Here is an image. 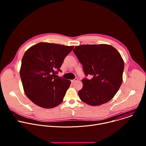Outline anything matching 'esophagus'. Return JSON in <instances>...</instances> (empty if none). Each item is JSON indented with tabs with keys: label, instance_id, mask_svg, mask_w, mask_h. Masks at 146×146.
I'll return each instance as SVG.
<instances>
[{
	"label": "esophagus",
	"instance_id": "34e87169",
	"mask_svg": "<svg viewBox=\"0 0 146 146\" xmlns=\"http://www.w3.org/2000/svg\"><path fill=\"white\" fill-rule=\"evenodd\" d=\"M78 80V78H75L74 80H72V82H75V81H77Z\"/></svg>",
	"mask_w": 146,
	"mask_h": 146
}]
</instances>
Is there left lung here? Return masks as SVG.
<instances>
[{
    "mask_svg": "<svg viewBox=\"0 0 146 146\" xmlns=\"http://www.w3.org/2000/svg\"><path fill=\"white\" fill-rule=\"evenodd\" d=\"M73 52L82 65L86 76L78 92L80 99L89 105L99 106L110 101L122 82L124 62L119 52L108 44L76 46Z\"/></svg>",
    "mask_w": 146,
    "mask_h": 146,
    "instance_id": "1",
    "label": "left lung"
}]
</instances>
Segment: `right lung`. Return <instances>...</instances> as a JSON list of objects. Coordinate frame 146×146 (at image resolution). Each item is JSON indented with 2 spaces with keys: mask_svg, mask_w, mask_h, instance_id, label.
Masks as SVG:
<instances>
[{
  "mask_svg": "<svg viewBox=\"0 0 146 146\" xmlns=\"http://www.w3.org/2000/svg\"><path fill=\"white\" fill-rule=\"evenodd\" d=\"M74 46L39 43L25 52L20 76L25 94L35 105L45 109L58 106L63 101L71 81L56 74Z\"/></svg>",
  "mask_w": 146,
  "mask_h": 146,
  "instance_id": "obj_1",
  "label": "right lung"
}]
</instances>
